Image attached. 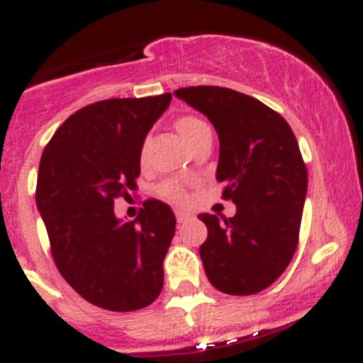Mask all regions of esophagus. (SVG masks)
<instances>
[{
    "label": "esophagus",
    "instance_id": "1",
    "mask_svg": "<svg viewBox=\"0 0 363 363\" xmlns=\"http://www.w3.org/2000/svg\"><path fill=\"white\" fill-rule=\"evenodd\" d=\"M191 213L189 211H184V210H177L176 211V218H177V223H184L187 218H189Z\"/></svg>",
    "mask_w": 363,
    "mask_h": 363
}]
</instances>
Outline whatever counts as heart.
Here are the masks:
<instances>
[{"mask_svg":"<svg viewBox=\"0 0 363 363\" xmlns=\"http://www.w3.org/2000/svg\"><path fill=\"white\" fill-rule=\"evenodd\" d=\"M176 128H177L179 135L182 136V140L189 145L191 141H193L196 136H198L199 133H201L203 129H206L208 126L203 123L201 119L194 118V116H182V118H179L176 121ZM143 153H145V150H141V155H143ZM160 191L165 198L172 199V201H179V203L184 201V189H182V186L176 181L164 182L160 187Z\"/></svg>","mask_w":363,"mask_h":363,"instance_id":"1","label":"heart"}]
</instances>
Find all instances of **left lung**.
<instances>
[{"mask_svg":"<svg viewBox=\"0 0 363 363\" xmlns=\"http://www.w3.org/2000/svg\"><path fill=\"white\" fill-rule=\"evenodd\" d=\"M174 95L215 126L216 181L237 206L232 218L198 215L208 228L199 247L208 280L228 295L257 294L280 278L298 244L307 169L297 138L278 112L240 91L201 85Z\"/></svg>","mask_w":363,"mask_h":363,"instance_id":"obj_1","label":"left lung"}]
</instances>
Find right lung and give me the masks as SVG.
<instances>
[{
	"mask_svg": "<svg viewBox=\"0 0 363 363\" xmlns=\"http://www.w3.org/2000/svg\"><path fill=\"white\" fill-rule=\"evenodd\" d=\"M172 95L109 99L69 116L45 145L35 203L57 269L102 309H143L164 286V259L176 234L169 205L148 199L123 222L114 199L136 189L145 138Z\"/></svg>",
	"mask_w": 363,
	"mask_h": 363,
	"instance_id": "add662e5",
	"label": "right lung"
}]
</instances>
